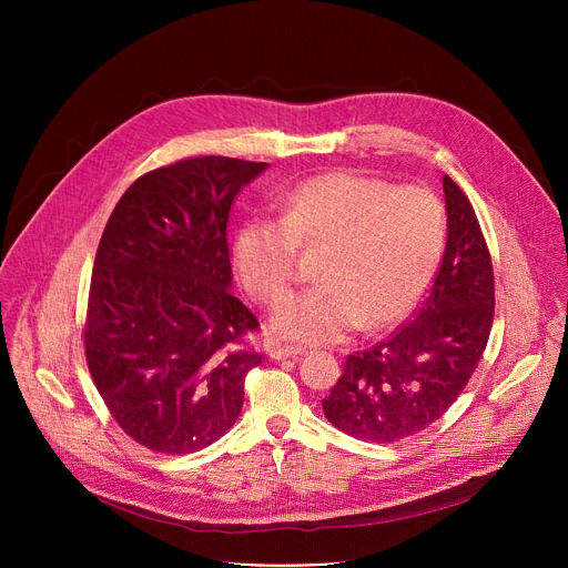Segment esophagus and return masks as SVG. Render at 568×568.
<instances>
[{
    "label": "esophagus",
    "mask_w": 568,
    "mask_h": 568,
    "mask_svg": "<svg viewBox=\"0 0 568 568\" xmlns=\"http://www.w3.org/2000/svg\"><path fill=\"white\" fill-rule=\"evenodd\" d=\"M301 353H303L301 346H274V348L270 351V357H272V359H287V357H296V355H301Z\"/></svg>",
    "instance_id": "obj_1"
}]
</instances>
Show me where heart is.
Returning a JSON list of instances; mask_svg holds the SVG:
<instances>
[{"label": "heart", "mask_w": 568, "mask_h": 568, "mask_svg": "<svg viewBox=\"0 0 568 568\" xmlns=\"http://www.w3.org/2000/svg\"><path fill=\"white\" fill-rule=\"evenodd\" d=\"M445 209L425 186H393L357 171L310 178L281 195V220L254 215L233 240V270L256 301L278 303L298 250H318L316 285L276 310L272 331L328 344L362 323L386 328L407 316L432 283L445 250Z\"/></svg>", "instance_id": "obj_1"}]
</instances>
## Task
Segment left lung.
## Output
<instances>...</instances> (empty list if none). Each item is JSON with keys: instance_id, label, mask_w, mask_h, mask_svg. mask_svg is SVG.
<instances>
[{"instance_id": "obj_1", "label": "left lung", "mask_w": 568, "mask_h": 568, "mask_svg": "<svg viewBox=\"0 0 568 568\" xmlns=\"http://www.w3.org/2000/svg\"><path fill=\"white\" fill-rule=\"evenodd\" d=\"M443 191L447 247L427 298L386 342L348 355L323 399L326 418L357 440L388 445L427 429L463 393L488 346L495 318L488 242L447 175Z\"/></svg>"}]
</instances>
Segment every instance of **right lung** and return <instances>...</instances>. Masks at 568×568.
<instances>
[{"instance_id": "add662e5", "label": "right lung", "mask_w": 568, "mask_h": 568, "mask_svg": "<svg viewBox=\"0 0 568 568\" xmlns=\"http://www.w3.org/2000/svg\"><path fill=\"white\" fill-rule=\"evenodd\" d=\"M267 164L193 156L141 175L114 206L92 272L85 357L119 427L159 454L224 436L263 362L258 318L231 292L226 222Z\"/></svg>"}]
</instances>
